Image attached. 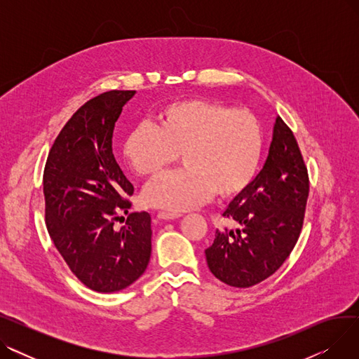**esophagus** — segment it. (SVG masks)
<instances>
[{
  "mask_svg": "<svg viewBox=\"0 0 359 359\" xmlns=\"http://www.w3.org/2000/svg\"><path fill=\"white\" fill-rule=\"evenodd\" d=\"M157 217L160 219H164V221H170V219H176L180 217V214H173V212H164V211H160L157 214Z\"/></svg>",
  "mask_w": 359,
  "mask_h": 359,
  "instance_id": "obj_1",
  "label": "esophagus"
}]
</instances>
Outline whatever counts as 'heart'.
<instances>
[{"mask_svg": "<svg viewBox=\"0 0 359 359\" xmlns=\"http://www.w3.org/2000/svg\"><path fill=\"white\" fill-rule=\"evenodd\" d=\"M158 128L141 123L122 145V156L137 176L156 177L177 157L179 172L147 186L148 206L173 212L205 203L214 192L233 199L256 179L265 149L260 121L246 109L215 100L187 99L158 111Z\"/></svg>", "mask_w": 359, "mask_h": 359, "instance_id": "obj_1", "label": "heart"}]
</instances>
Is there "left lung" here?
Masks as SVG:
<instances>
[{
  "label": "left lung",
  "instance_id": "1",
  "mask_svg": "<svg viewBox=\"0 0 359 359\" xmlns=\"http://www.w3.org/2000/svg\"><path fill=\"white\" fill-rule=\"evenodd\" d=\"M309 175L292 130L279 116L265 165L224 217L236 230H217L205 250L210 271L224 284L249 288L273 275L292 252L303 229Z\"/></svg>",
  "mask_w": 359,
  "mask_h": 359
}]
</instances>
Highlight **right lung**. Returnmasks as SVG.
Listing matches in <instances>:
<instances>
[{
	"instance_id": "1",
	"label": "right lung",
	"mask_w": 359,
	"mask_h": 359,
	"mask_svg": "<svg viewBox=\"0 0 359 359\" xmlns=\"http://www.w3.org/2000/svg\"><path fill=\"white\" fill-rule=\"evenodd\" d=\"M111 90L83 104L56 137L43 172L48 233L71 272L97 292H116L145 272L151 256V217L128 213L134 186L111 151L115 122L135 96Z\"/></svg>"
}]
</instances>
